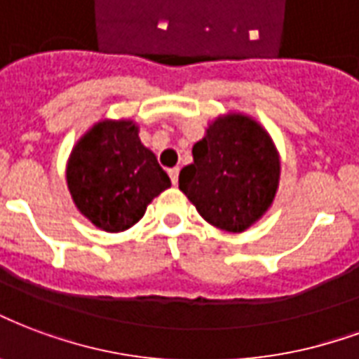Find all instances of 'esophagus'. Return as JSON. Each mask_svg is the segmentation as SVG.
Listing matches in <instances>:
<instances>
[{
  "instance_id": "1",
  "label": "esophagus",
  "mask_w": 359,
  "mask_h": 359,
  "mask_svg": "<svg viewBox=\"0 0 359 359\" xmlns=\"http://www.w3.org/2000/svg\"><path fill=\"white\" fill-rule=\"evenodd\" d=\"M169 177H171L172 184H177V182H179V167H172V169H169Z\"/></svg>"
}]
</instances>
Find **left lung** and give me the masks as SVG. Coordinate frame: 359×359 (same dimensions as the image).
<instances>
[{
    "instance_id": "8db88e82",
    "label": "left lung",
    "mask_w": 359,
    "mask_h": 359,
    "mask_svg": "<svg viewBox=\"0 0 359 359\" xmlns=\"http://www.w3.org/2000/svg\"><path fill=\"white\" fill-rule=\"evenodd\" d=\"M192 156L179 188L209 224L238 233L262 219L280 184V156L261 123L243 114L220 116Z\"/></svg>"
}]
</instances>
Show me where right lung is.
Returning a JSON list of instances; mask_svg holds the SVG:
<instances>
[{
    "label": "right lung",
    "mask_w": 359,
    "mask_h": 359,
    "mask_svg": "<svg viewBox=\"0 0 359 359\" xmlns=\"http://www.w3.org/2000/svg\"><path fill=\"white\" fill-rule=\"evenodd\" d=\"M66 182L79 213L104 232L137 224L148 203L171 187L131 119H102L74 146Z\"/></svg>",
    "instance_id": "obj_1"
}]
</instances>
